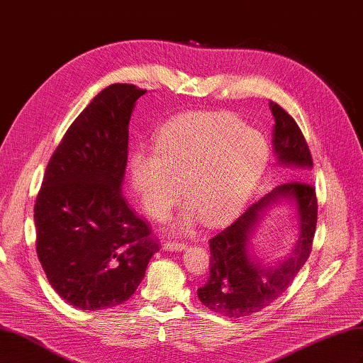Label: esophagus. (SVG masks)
Instances as JSON below:
<instances>
[{
	"mask_svg": "<svg viewBox=\"0 0 363 363\" xmlns=\"http://www.w3.org/2000/svg\"><path fill=\"white\" fill-rule=\"evenodd\" d=\"M163 245L167 250H175V251H180V250L186 248V242H179V240H167Z\"/></svg>",
	"mask_w": 363,
	"mask_h": 363,
	"instance_id": "34e87169",
	"label": "esophagus"
}]
</instances>
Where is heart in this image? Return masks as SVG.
<instances>
[{
    "label": "heart",
    "mask_w": 363,
    "mask_h": 363,
    "mask_svg": "<svg viewBox=\"0 0 363 363\" xmlns=\"http://www.w3.org/2000/svg\"><path fill=\"white\" fill-rule=\"evenodd\" d=\"M269 147L259 131L227 113L192 112L172 118L159 130L155 152L130 159V179L144 211L164 218L179 201L189 204L179 224L201 216L206 224L242 207L267 168Z\"/></svg>",
    "instance_id": "obj_1"
}]
</instances>
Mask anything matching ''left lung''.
I'll return each instance as SVG.
<instances>
[{
    "label": "left lung",
    "instance_id": "left-lung-1",
    "mask_svg": "<svg viewBox=\"0 0 363 363\" xmlns=\"http://www.w3.org/2000/svg\"><path fill=\"white\" fill-rule=\"evenodd\" d=\"M274 121L272 147L277 160L284 164L312 168L309 145L295 119L276 101H269ZM280 198L294 199L299 212L301 239L294 255L277 269H260L247 255L252 225L267 205ZM318 219L315 186L304 180H289L274 188L263 199L251 204L238 219L218 232L211 240L208 280L199 289L200 301L228 318L248 316L260 312L289 288L312 252Z\"/></svg>",
    "mask_w": 363,
    "mask_h": 363
}]
</instances>
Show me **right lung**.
<instances>
[{
  "label": "right lung",
  "instance_id": "right-lung-1",
  "mask_svg": "<svg viewBox=\"0 0 363 363\" xmlns=\"http://www.w3.org/2000/svg\"><path fill=\"white\" fill-rule=\"evenodd\" d=\"M145 92L116 83L98 94L63 135L36 196L38 259L54 291L83 311L127 301L159 250L121 192L130 116Z\"/></svg>",
  "mask_w": 363,
  "mask_h": 363
}]
</instances>
